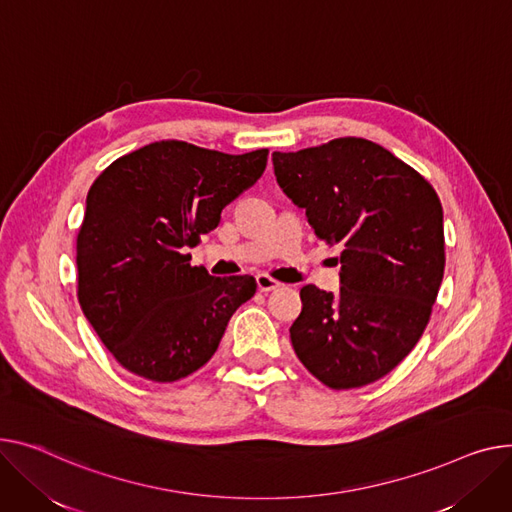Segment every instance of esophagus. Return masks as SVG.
Wrapping results in <instances>:
<instances>
[{"mask_svg": "<svg viewBox=\"0 0 512 512\" xmlns=\"http://www.w3.org/2000/svg\"><path fill=\"white\" fill-rule=\"evenodd\" d=\"M282 284L278 282V280H274L271 276H267V274H257V288L261 290V292H271V290H276V288H280Z\"/></svg>", "mask_w": 512, "mask_h": 512, "instance_id": "obj_1", "label": "esophagus"}]
</instances>
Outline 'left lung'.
Returning a JSON list of instances; mask_svg holds the SVG:
<instances>
[{"label":"left lung","mask_w":512,"mask_h":512,"mask_svg":"<svg viewBox=\"0 0 512 512\" xmlns=\"http://www.w3.org/2000/svg\"><path fill=\"white\" fill-rule=\"evenodd\" d=\"M271 160L319 241L342 249L339 294L311 284L300 290L294 352L331 389L379 381L428 325L445 274L440 199L412 166L362 138L274 152Z\"/></svg>","instance_id":"1"}]
</instances>
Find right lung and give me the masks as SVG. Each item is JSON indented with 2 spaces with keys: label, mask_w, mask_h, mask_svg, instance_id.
<instances>
[{
  "label": "right lung",
  "mask_w": 512,
  "mask_h": 512,
  "mask_svg": "<svg viewBox=\"0 0 512 512\" xmlns=\"http://www.w3.org/2000/svg\"><path fill=\"white\" fill-rule=\"evenodd\" d=\"M267 154L162 140L117 158L92 183L76 243L78 300L129 372L156 383L187 377L255 294V278H214L185 251L255 185Z\"/></svg>",
  "instance_id": "1"
}]
</instances>
